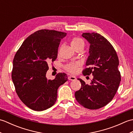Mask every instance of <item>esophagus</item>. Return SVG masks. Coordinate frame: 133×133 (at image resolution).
I'll list each match as a JSON object with an SVG mask.
<instances>
[{
  "label": "esophagus",
  "mask_w": 133,
  "mask_h": 133,
  "mask_svg": "<svg viewBox=\"0 0 133 133\" xmlns=\"http://www.w3.org/2000/svg\"><path fill=\"white\" fill-rule=\"evenodd\" d=\"M68 79L70 81H75L76 79V78L74 77V76H69L68 77Z\"/></svg>",
  "instance_id": "esophagus-1"
}]
</instances>
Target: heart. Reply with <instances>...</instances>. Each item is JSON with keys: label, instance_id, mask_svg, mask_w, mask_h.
Wrapping results in <instances>:
<instances>
[{"label": "heart", "instance_id": "b5f03b06", "mask_svg": "<svg viewBox=\"0 0 133 133\" xmlns=\"http://www.w3.org/2000/svg\"><path fill=\"white\" fill-rule=\"evenodd\" d=\"M71 45L75 50L79 49H83L84 45H85V42L83 39L79 37H74L71 41ZM80 65L81 63L79 62H71V63L67 64L65 66L64 69L67 72L71 73V74H74L77 71L78 67Z\"/></svg>", "mask_w": 133, "mask_h": 133}]
</instances>
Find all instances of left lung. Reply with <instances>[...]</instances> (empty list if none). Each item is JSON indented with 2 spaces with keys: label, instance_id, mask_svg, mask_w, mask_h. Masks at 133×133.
Masks as SVG:
<instances>
[{
  "label": "left lung",
  "instance_id": "8db88e82",
  "mask_svg": "<svg viewBox=\"0 0 133 133\" xmlns=\"http://www.w3.org/2000/svg\"><path fill=\"white\" fill-rule=\"evenodd\" d=\"M90 44L88 59L83 75H93L90 84L81 79V88L75 92L76 100L85 108L100 109L111 101L118 90L121 80L118 69L119 59L112 44L99 34L83 33Z\"/></svg>",
  "mask_w": 133,
  "mask_h": 133
}]
</instances>
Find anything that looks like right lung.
Wrapping results in <instances>:
<instances>
[{"mask_svg": "<svg viewBox=\"0 0 133 133\" xmlns=\"http://www.w3.org/2000/svg\"><path fill=\"white\" fill-rule=\"evenodd\" d=\"M66 35L55 30H38L25 39L15 54L11 77L17 95L31 109L41 111L52 106L58 87L68 81L62 72L52 80L46 77L48 64L57 58L59 45Z\"/></svg>", "mask_w": 133, "mask_h": 133, "instance_id": "add662e5", "label": "right lung"}]
</instances>
